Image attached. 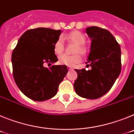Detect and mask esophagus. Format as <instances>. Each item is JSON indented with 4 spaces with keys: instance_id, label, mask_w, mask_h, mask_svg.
I'll use <instances>...</instances> for the list:
<instances>
[{
    "instance_id": "34e87169",
    "label": "esophagus",
    "mask_w": 134,
    "mask_h": 134,
    "mask_svg": "<svg viewBox=\"0 0 134 134\" xmlns=\"http://www.w3.org/2000/svg\"><path fill=\"white\" fill-rule=\"evenodd\" d=\"M68 69L70 70H73V68L72 67H71V66H68Z\"/></svg>"
}]
</instances>
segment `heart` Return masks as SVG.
<instances>
[{
	"instance_id": "heart-1",
	"label": "heart",
	"mask_w": 134,
	"mask_h": 134,
	"mask_svg": "<svg viewBox=\"0 0 134 134\" xmlns=\"http://www.w3.org/2000/svg\"><path fill=\"white\" fill-rule=\"evenodd\" d=\"M66 38L69 41L78 45L76 49V52H79L81 54H85L86 52V49L83 46L86 42V38L85 35L79 31H73L68 34ZM64 41L62 38H59L57 40L54 45V52L57 55H60L64 51ZM59 62L61 64L66 66H73L76 64L79 63L81 60V57L79 54L74 55H68L66 54H62L58 58Z\"/></svg>"
}]
</instances>
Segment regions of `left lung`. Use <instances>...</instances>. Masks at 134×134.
Here are the masks:
<instances>
[{
  "mask_svg": "<svg viewBox=\"0 0 134 134\" xmlns=\"http://www.w3.org/2000/svg\"><path fill=\"white\" fill-rule=\"evenodd\" d=\"M86 33L91 40V52L86 70L75 69L78 77L74 83L78 95L88 99H99L109 91L121 70V48L108 30L92 26Z\"/></svg>",
  "mask_w": 134,
  "mask_h": 134,
  "instance_id": "obj_1",
  "label": "left lung"
}]
</instances>
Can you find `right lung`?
<instances>
[{
    "label": "right lung",
    "instance_id": "right-lung-1",
    "mask_svg": "<svg viewBox=\"0 0 134 134\" xmlns=\"http://www.w3.org/2000/svg\"><path fill=\"white\" fill-rule=\"evenodd\" d=\"M61 30L40 27L21 35L12 54L14 80L20 91L35 101H43L56 94L60 83L68 72L65 65L51 64L58 61L54 45Z\"/></svg>",
    "mask_w": 134,
    "mask_h": 134
}]
</instances>
